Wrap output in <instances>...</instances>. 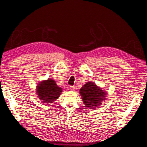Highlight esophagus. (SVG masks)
<instances>
[{
    "label": "esophagus",
    "instance_id": "esophagus-1",
    "mask_svg": "<svg viewBox=\"0 0 147 147\" xmlns=\"http://www.w3.org/2000/svg\"><path fill=\"white\" fill-rule=\"evenodd\" d=\"M69 89L73 90L74 89V86H69Z\"/></svg>",
    "mask_w": 147,
    "mask_h": 147
}]
</instances>
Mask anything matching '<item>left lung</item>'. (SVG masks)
Instances as JSON below:
<instances>
[{
    "mask_svg": "<svg viewBox=\"0 0 147 147\" xmlns=\"http://www.w3.org/2000/svg\"><path fill=\"white\" fill-rule=\"evenodd\" d=\"M83 104L87 108L98 107L105 101L107 93L92 82H87L80 90Z\"/></svg>",
    "mask_w": 147,
    "mask_h": 147,
    "instance_id": "left-lung-1",
    "label": "left lung"
}]
</instances>
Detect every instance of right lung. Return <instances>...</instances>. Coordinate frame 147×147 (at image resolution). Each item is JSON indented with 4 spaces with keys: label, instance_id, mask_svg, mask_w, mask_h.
Here are the masks:
<instances>
[{
    "label": "right lung",
    "instance_id": "1",
    "mask_svg": "<svg viewBox=\"0 0 147 147\" xmlns=\"http://www.w3.org/2000/svg\"><path fill=\"white\" fill-rule=\"evenodd\" d=\"M36 91L40 101L43 103L50 104L53 103L59 97L62 92V88L57 85L55 80L49 78L38 83Z\"/></svg>",
    "mask_w": 147,
    "mask_h": 147
}]
</instances>
